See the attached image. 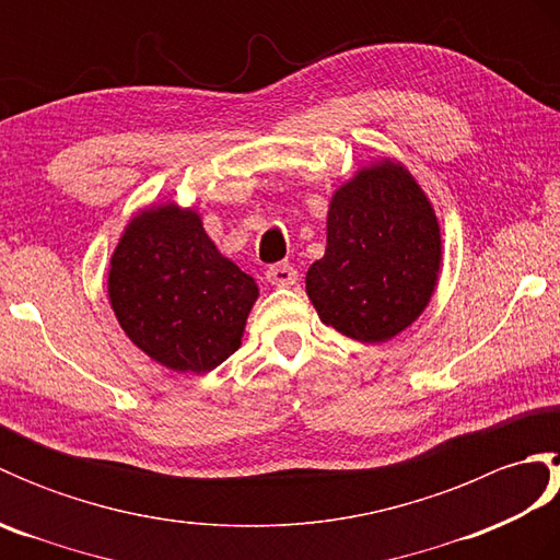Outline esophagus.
Masks as SVG:
<instances>
[{
    "label": "esophagus",
    "instance_id": "esophagus-1",
    "mask_svg": "<svg viewBox=\"0 0 560 560\" xmlns=\"http://www.w3.org/2000/svg\"><path fill=\"white\" fill-rule=\"evenodd\" d=\"M267 281L271 287H293L295 281H299V271H295L291 265H271L267 269Z\"/></svg>",
    "mask_w": 560,
    "mask_h": 560
}]
</instances>
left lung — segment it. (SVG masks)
<instances>
[{
  "instance_id": "obj_1",
  "label": "left lung",
  "mask_w": 560,
  "mask_h": 560,
  "mask_svg": "<svg viewBox=\"0 0 560 560\" xmlns=\"http://www.w3.org/2000/svg\"><path fill=\"white\" fill-rule=\"evenodd\" d=\"M440 269V229L401 165L363 168L331 197L325 257L305 289L325 325L355 341H387L428 305Z\"/></svg>"
}]
</instances>
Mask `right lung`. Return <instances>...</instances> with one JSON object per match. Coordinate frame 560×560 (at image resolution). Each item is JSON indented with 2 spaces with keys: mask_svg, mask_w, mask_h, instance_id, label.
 I'll return each instance as SVG.
<instances>
[{
  "mask_svg": "<svg viewBox=\"0 0 560 560\" xmlns=\"http://www.w3.org/2000/svg\"><path fill=\"white\" fill-rule=\"evenodd\" d=\"M108 293L125 335L153 361L209 373L241 347L257 283L219 253L195 211L168 205L127 225Z\"/></svg>",
  "mask_w": 560,
  "mask_h": 560,
  "instance_id": "right-lung-1",
  "label": "right lung"
}]
</instances>
